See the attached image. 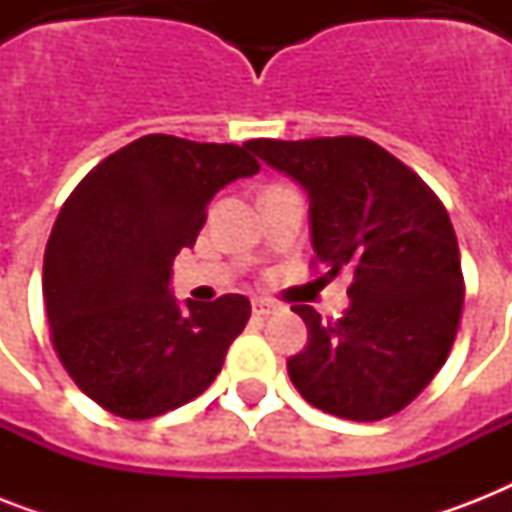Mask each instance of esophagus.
Here are the masks:
<instances>
[{
    "label": "esophagus",
    "instance_id": "34e87169",
    "mask_svg": "<svg viewBox=\"0 0 512 512\" xmlns=\"http://www.w3.org/2000/svg\"><path fill=\"white\" fill-rule=\"evenodd\" d=\"M252 311H255L257 316H271V313L279 311V303H273L268 297H255V300H252Z\"/></svg>",
    "mask_w": 512,
    "mask_h": 512
}]
</instances>
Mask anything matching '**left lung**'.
Instances as JSON below:
<instances>
[{"mask_svg":"<svg viewBox=\"0 0 512 512\" xmlns=\"http://www.w3.org/2000/svg\"><path fill=\"white\" fill-rule=\"evenodd\" d=\"M247 148L308 193L324 279L350 276L342 319L324 324L311 305L292 308L308 345L287 361L289 380L342 420L401 412L444 366L460 327L465 284L444 204L366 138L249 140Z\"/></svg>","mask_w":512,"mask_h":512,"instance_id":"1","label":"left lung"}]
</instances>
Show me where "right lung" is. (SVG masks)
I'll return each instance as SVG.
<instances>
[{"label":"right lung","mask_w":512,"mask_h":512,"mask_svg":"<svg viewBox=\"0 0 512 512\" xmlns=\"http://www.w3.org/2000/svg\"><path fill=\"white\" fill-rule=\"evenodd\" d=\"M257 172L247 146L146 135L68 196L44 249V305L60 364L106 412L159 417L223 369L249 300L180 305L172 260L196 244L212 196Z\"/></svg>","instance_id":"1"}]
</instances>
